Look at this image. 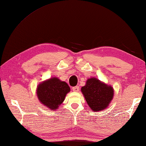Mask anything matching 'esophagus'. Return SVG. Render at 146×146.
<instances>
[{
	"instance_id": "34e87169",
	"label": "esophagus",
	"mask_w": 146,
	"mask_h": 146,
	"mask_svg": "<svg viewBox=\"0 0 146 146\" xmlns=\"http://www.w3.org/2000/svg\"><path fill=\"white\" fill-rule=\"evenodd\" d=\"M72 90L74 92H78L79 90V86H75V87H73L72 88Z\"/></svg>"
}]
</instances>
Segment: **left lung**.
I'll return each mask as SVG.
<instances>
[{
  "mask_svg": "<svg viewBox=\"0 0 146 146\" xmlns=\"http://www.w3.org/2000/svg\"><path fill=\"white\" fill-rule=\"evenodd\" d=\"M88 105L94 111L102 110L108 106L113 97V90L96 78L89 79L81 88Z\"/></svg>",
  "mask_w": 146,
  "mask_h": 146,
  "instance_id": "8db88e82",
  "label": "left lung"
}]
</instances>
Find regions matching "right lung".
Segmentation results:
<instances>
[{
	"label": "right lung",
	"instance_id": "add662e5",
	"mask_svg": "<svg viewBox=\"0 0 146 146\" xmlns=\"http://www.w3.org/2000/svg\"><path fill=\"white\" fill-rule=\"evenodd\" d=\"M70 89L66 82L53 77L38 86L37 96L40 102L51 110H56L64 101Z\"/></svg>",
	"mask_w": 146,
	"mask_h": 146
}]
</instances>
